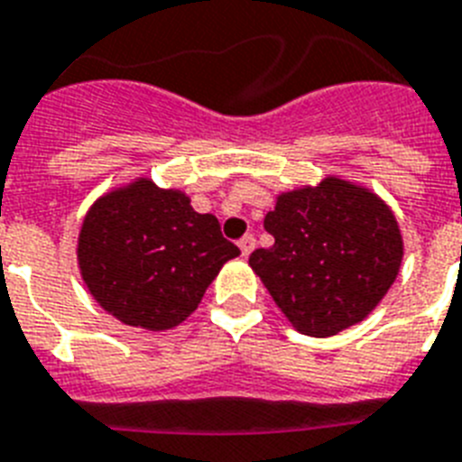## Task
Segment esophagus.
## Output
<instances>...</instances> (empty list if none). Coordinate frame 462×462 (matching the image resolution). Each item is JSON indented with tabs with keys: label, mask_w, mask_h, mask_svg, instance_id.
Returning a JSON list of instances; mask_svg holds the SVG:
<instances>
[{
	"label": "esophagus",
	"mask_w": 462,
	"mask_h": 462,
	"mask_svg": "<svg viewBox=\"0 0 462 462\" xmlns=\"http://www.w3.org/2000/svg\"><path fill=\"white\" fill-rule=\"evenodd\" d=\"M237 244L239 249H242V256H249L251 251H254V246H256V237H254V235H244Z\"/></svg>",
	"instance_id": "1"
}]
</instances>
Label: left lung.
I'll return each instance as SVG.
<instances>
[{"instance_id":"1","label":"left lung","mask_w":462,"mask_h":462,"mask_svg":"<svg viewBox=\"0 0 462 462\" xmlns=\"http://www.w3.org/2000/svg\"><path fill=\"white\" fill-rule=\"evenodd\" d=\"M263 227L275 244L249 265L301 335L332 337L365 320L399 275L403 239L392 208L346 180L282 192Z\"/></svg>"}]
</instances>
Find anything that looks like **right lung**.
Returning a JSON list of instances; mask_svg holds the SVG:
<instances>
[{
  "mask_svg": "<svg viewBox=\"0 0 462 462\" xmlns=\"http://www.w3.org/2000/svg\"><path fill=\"white\" fill-rule=\"evenodd\" d=\"M239 249L211 213L149 178L99 197L82 220L78 265L101 309L130 328L171 329L192 316Z\"/></svg>",
  "mask_w": 462,
  "mask_h": 462,
  "instance_id": "right-lung-1",
  "label": "right lung"
}]
</instances>
